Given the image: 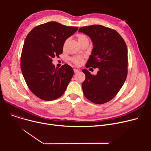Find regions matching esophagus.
I'll use <instances>...</instances> for the list:
<instances>
[{
  "label": "esophagus",
  "mask_w": 151,
  "mask_h": 151,
  "mask_svg": "<svg viewBox=\"0 0 151 151\" xmlns=\"http://www.w3.org/2000/svg\"><path fill=\"white\" fill-rule=\"evenodd\" d=\"M73 70H74V72L75 73H78V72H79V71H80V69H78V68H74L73 69Z\"/></svg>",
  "instance_id": "obj_1"
}]
</instances>
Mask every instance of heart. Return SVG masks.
I'll return each instance as SVG.
<instances>
[{
  "mask_svg": "<svg viewBox=\"0 0 151 151\" xmlns=\"http://www.w3.org/2000/svg\"><path fill=\"white\" fill-rule=\"evenodd\" d=\"M77 39H78V43L80 45H81L83 43H84L85 42H87V41L89 42V39H88V37L86 36L85 35H83V34L78 35L77 36ZM68 42V39L66 40V41L64 43V45H63V47H65L66 46ZM71 60H72V62L75 63V64H76L77 65H80L81 63L83 62V58H81V57H75V58H71Z\"/></svg>",
  "mask_w": 151,
  "mask_h": 151,
  "instance_id": "obj_1",
  "label": "heart"
}]
</instances>
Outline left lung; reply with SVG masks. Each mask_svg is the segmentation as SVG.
<instances>
[{
    "mask_svg": "<svg viewBox=\"0 0 151 151\" xmlns=\"http://www.w3.org/2000/svg\"><path fill=\"white\" fill-rule=\"evenodd\" d=\"M79 32L88 35L93 49L86 67L98 68L97 75L83 69L84 96L96 104L113 99L120 91L127 75V47L117 32L100 25L81 27Z\"/></svg>",
    "mask_w": 151,
    "mask_h": 151,
    "instance_id": "1",
    "label": "left lung"
}]
</instances>
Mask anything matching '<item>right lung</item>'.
Segmentation results:
<instances>
[{
  "label": "right lung",
  "instance_id": "1",
  "mask_svg": "<svg viewBox=\"0 0 151 151\" xmlns=\"http://www.w3.org/2000/svg\"><path fill=\"white\" fill-rule=\"evenodd\" d=\"M78 29L52 21L34 27L26 37L21 68L29 88L38 98L53 100L65 92L73 70L67 64L55 68L52 59L62 53L65 40Z\"/></svg>",
  "mask_w": 151,
  "mask_h": 151
}]
</instances>
